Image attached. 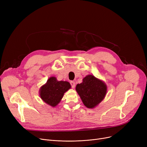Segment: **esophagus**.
I'll use <instances>...</instances> for the list:
<instances>
[{"label":"esophagus","mask_w":147,"mask_h":147,"mask_svg":"<svg viewBox=\"0 0 147 147\" xmlns=\"http://www.w3.org/2000/svg\"><path fill=\"white\" fill-rule=\"evenodd\" d=\"M70 84H71V87H72L73 88H75L76 83H75V82H74V81H71V82H70Z\"/></svg>","instance_id":"1"}]
</instances>
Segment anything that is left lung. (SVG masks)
I'll list each match as a JSON object with an SVG mask.
<instances>
[{
	"instance_id": "8db88e82",
	"label": "left lung",
	"mask_w": 147,
	"mask_h": 147,
	"mask_svg": "<svg viewBox=\"0 0 147 147\" xmlns=\"http://www.w3.org/2000/svg\"><path fill=\"white\" fill-rule=\"evenodd\" d=\"M76 90L86 107L92 109L101 102L107 93L106 84L92 75H88L78 84Z\"/></svg>"
}]
</instances>
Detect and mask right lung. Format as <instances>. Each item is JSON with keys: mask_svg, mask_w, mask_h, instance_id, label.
I'll list each match as a JSON object with an SVG mask.
<instances>
[{"mask_svg": "<svg viewBox=\"0 0 147 147\" xmlns=\"http://www.w3.org/2000/svg\"><path fill=\"white\" fill-rule=\"evenodd\" d=\"M71 88L68 82L58 81L54 77L50 78L40 90V96L46 104L55 107L63 98L65 92Z\"/></svg>", "mask_w": 147, "mask_h": 147, "instance_id": "right-lung-1", "label": "right lung"}]
</instances>
